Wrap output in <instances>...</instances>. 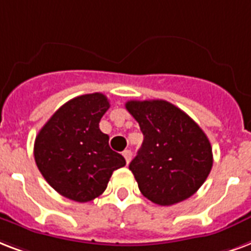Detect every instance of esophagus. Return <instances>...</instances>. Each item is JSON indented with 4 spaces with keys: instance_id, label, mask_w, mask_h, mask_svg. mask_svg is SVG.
Returning <instances> with one entry per match:
<instances>
[{
    "instance_id": "esophagus-1",
    "label": "esophagus",
    "mask_w": 251,
    "mask_h": 251,
    "mask_svg": "<svg viewBox=\"0 0 251 251\" xmlns=\"http://www.w3.org/2000/svg\"><path fill=\"white\" fill-rule=\"evenodd\" d=\"M123 156H124V158H126V162H127V164H129V162H131V160H132V152L131 151H124L123 152Z\"/></svg>"
}]
</instances>
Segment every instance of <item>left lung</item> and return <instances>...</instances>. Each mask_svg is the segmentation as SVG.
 I'll use <instances>...</instances> for the list:
<instances>
[{
    "instance_id": "8db88e82",
    "label": "left lung",
    "mask_w": 251,
    "mask_h": 251,
    "mask_svg": "<svg viewBox=\"0 0 251 251\" xmlns=\"http://www.w3.org/2000/svg\"><path fill=\"white\" fill-rule=\"evenodd\" d=\"M126 108L144 135L129 164L141 194L158 205H173L194 195L213 164L212 148L203 129L162 99L128 100Z\"/></svg>"
}]
</instances>
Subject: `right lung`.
I'll list each match as a JSON object with an SVG mask.
<instances>
[{"label": "right lung", "instance_id": "obj_1", "mask_svg": "<svg viewBox=\"0 0 251 251\" xmlns=\"http://www.w3.org/2000/svg\"><path fill=\"white\" fill-rule=\"evenodd\" d=\"M108 108L102 93L79 95L63 104L39 131L35 162L60 195L78 203L90 201L103 194L114 170L126 165L99 129Z\"/></svg>", "mask_w": 251, "mask_h": 251}]
</instances>
